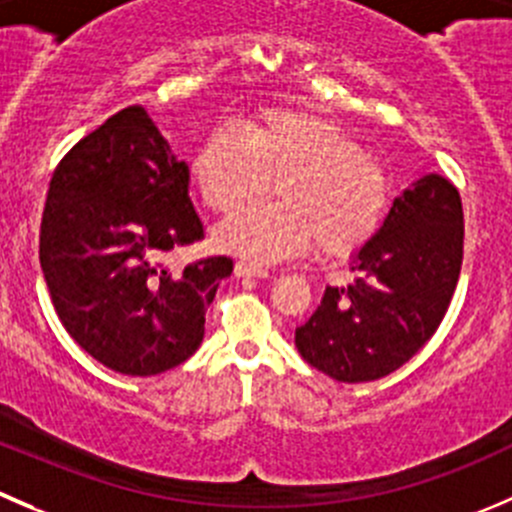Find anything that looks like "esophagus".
Instances as JSON below:
<instances>
[{
	"instance_id": "esophagus-1",
	"label": "esophagus",
	"mask_w": 512,
	"mask_h": 512,
	"mask_svg": "<svg viewBox=\"0 0 512 512\" xmlns=\"http://www.w3.org/2000/svg\"><path fill=\"white\" fill-rule=\"evenodd\" d=\"M235 275L237 277H267L270 272H267V267L257 265V262L240 260V262H235Z\"/></svg>"
}]
</instances>
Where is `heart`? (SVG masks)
Returning a JSON list of instances; mask_svg holds the SVG:
<instances>
[{"mask_svg": "<svg viewBox=\"0 0 512 512\" xmlns=\"http://www.w3.org/2000/svg\"><path fill=\"white\" fill-rule=\"evenodd\" d=\"M207 210L232 215L270 190L280 200L250 207L217 230V245L260 262L290 260L315 245L330 257L360 250L388 207V177L342 127L307 109L267 107L217 127L190 160Z\"/></svg>", "mask_w": 512, "mask_h": 512, "instance_id": "obj_1", "label": "heart"}]
</instances>
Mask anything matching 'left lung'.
Masks as SVG:
<instances>
[{"instance_id":"left-lung-1","label":"left lung","mask_w":512,"mask_h":512,"mask_svg":"<svg viewBox=\"0 0 512 512\" xmlns=\"http://www.w3.org/2000/svg\"><path fill=\"white\" fill-rule=\"evenodd\" d=\"M463 202L440 175L395 197L355 255L357 280L327 287L295 330L300 355L340 382H370L410 360L443 322L463 267Z\"/></svg>"}]
</instances>
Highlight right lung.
Masks as SVG:
<instances>
[{"instance_id":"add662e5","label":"right lung","mask_w":512,"mask_h":512,"mask_svg":"<svg viewBox=\"0 0 512 512\" xmlns=\"http://www.w3.org/2000/svg\"><path fill=\"white\" fill-rule=\"evenodd\" d=\"M187 185V165L137 104L82 137L49 180L39 262L52 305L77 345L122 375L185 362L232 272L225 255L182 272L162 262L205 237Z\"/></svg>"}]
</instances>
